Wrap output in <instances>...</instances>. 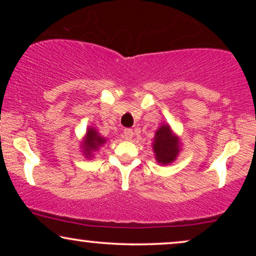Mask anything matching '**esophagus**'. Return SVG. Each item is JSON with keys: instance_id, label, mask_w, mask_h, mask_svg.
I'll return each instance as SVG.
<instances>
[{"instance_id": "esophagus-1", "label": "esophagus", "mask_w": 256, "mask_h": 256, "mask_svg": "<svg viewBox=\"0 0 256 256\" xmlns=\"http://www.w3.org/2000/svg\"><path fill=\"white\" fill-rule=\"evenodd\" d=\"M132 134H134V132H132V129H130V128H127V129H124V134H122V138H124V140H132Z\"/></svg>"}]
</instances>
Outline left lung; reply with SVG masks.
Returning a JSON list of instances; mask_svg holds the SVG:
<instances>
[{"label":"left lung","instance_id":"left-lung-1","mask_svg":"<svg viewBox=\"0 0 256 256\" xmlns=\"http://www.w3.org/2000/svg\"><path fill=\"white\" fill-rule=\"evenodd\" d=\"M152 150L157 162L163 166L172 163L177 158L180 152V141L169 124H162L157 129L152 142Z\"/></svg>","mask_w":256,"mask_h":256}]
</instances>
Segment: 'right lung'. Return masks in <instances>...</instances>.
<instances>
[{
  "label": "right lung",
  "mask_w": 256,
  "mask_h": 256,
  "mask_svg": "<svg viewBox=\"0 0 256 256\" xmlns=\"http://www.w3.org/2000/svg\"><path fill=\"white\" fill-rule=\"evenodd\" d=\"M106 143V138H102L99 132H96V128L88 127L87 128L86 135L82 141V154L86 158H92L94 156V152H96L101 146Z\"/></svg>",
  "instance_id": "add662e5"
}]
</instances>
